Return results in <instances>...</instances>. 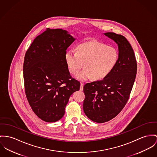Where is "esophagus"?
Here are the masks:
<instances>
[{"instance_id":"1","label":"esophagus","mask_w":157,"mask_h":157,"mask_svg":"<svg viewBox=\"0 0 157 157\" xmlns=\"http://www.w3.org/2000/svg\"><path fill=\"white\" fill-rule=\"evenodd\" d=\"M83 87H84V84L81 83V86H80V90L82 91L83 90Z\"/></svg>"}]
</instances>
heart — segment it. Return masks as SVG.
I'll list each match as a JSON object with an SVG mask.
<instances>
[{
    "instance_id": "heart-1",
    "label": "heart",
    "mask_w": 157,
    "mask_h": 157,
    "mask_svg": "<svg viewBox=\"0 0 157 157\" xmlns=\"http://www.w3.org/2000/svg\"><path fill=\"white\" fill-rule=\"evenodd\" d=\"M119 58V52L114 47L99 42H87L77 47V52L71 49L65 54V60L70 72L76 74L78 79L85 81L90 78L100 80L113 71Z\"/></svg>"
}]
</instances>
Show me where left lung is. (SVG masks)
Instances as JSON below:
<instances>
[{
	"label": "left lung",
	"mask_w": 157,
	"mask_h": 157,
	"mask_svg": "<svg viewBox=\"0 0 157 157\" xmlns=\"http://www.w3.org/2000/svg\"><path fill=\"white\" fill-rule=\"evenodd\" d=\"M104 35L118 44V60L106 78L84 86L85 114L98 123L113 119L124 108L130 97L137 68L133 48L127 39L113 32Z\"/></svg>",
	"instance_id": "8db88e82"
}]
</instances>
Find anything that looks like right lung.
<instances>
[{
	"instance_id": "obj_1",
	"label": "right lung",
	"mask_w": 157,
	"mask_h": 157,
	"mask_svg": "<svg viewBox=\"0 0 157 157\" xmlns=\"http://www.w3.org/2000/svg\"><path fill=\"white\" fill-rule=\"evenodd\" d=\"M74 40L66 30L48 28L25 52V96L34 113L45 122L60 120L69 97L79 90L81 84L72 77L65 60L66 49Z\"/></svg>"
}]
</instances>
